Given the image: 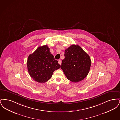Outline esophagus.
Here are the masks:
<instances>
[{
	"label": "esophagus",
	"instance_id": "34e87169",
	"mask_svg": "<svg viewBox=\"0 0 120 120\" xmlns=\"http://www.w3.org/2000/svg\"><path fill=\"white\" fill-rule=\"evenodd\" d=\"M58 63H59L60 65H61L62 61H61V60H58Z\"/></svg>",
	"mask_w": 120,
	"mask_h": 120
}]
</instances>
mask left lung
<instances>
[{
  "label": "left lung",
  "instance_id": "obj_1",
  "mask_svg": "<svg viewBox=\"0 0 120 120\" xmlns=\"http://www.w3.org/2000/svg\"><path fill=\"white\" fill-rule=\"evenodd\" d=\"M61 69L68 79L73 82L84 80L88 75L91 61L89 55L78 45H71L65 51Z\"/></svg>",
  "mask_w": 120,
  "mask_h": 120
}]
</instances>
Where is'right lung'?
I'll list each match as a JSON object with an SVG mask.
<instances>
[{
	"label": "right lung",
	"mask_w": 120,
	"mask_h": 120,
	"mask_svg": "<svg viewBox=\"0 0 120 120\" xmlns=\"http://www.w3.org/2000/svg\"><path fill=\"white\" fill-rule=\"evenodd\" d=\"M27 65L31 77L41 83L49 80L53 71L61 68L47 45L38 47L33 53L29 55Z\"/></svg>",
	"instance_id": "1"
}]
</instances>
